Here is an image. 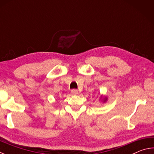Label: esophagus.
Instances as JSON below:
<instances>
[{
	"label": "esophagus",
	"mask_w": 154,
	"mask_h": 154,
	"mask_svg": "<svg viewBox=\"0 0 154 154\" xmlns=\"http://www.w3.org/2000/svg\"><path fill=\"white\" fill-rule=\"evenodd\" d=\"M71 93H72V94H73V95H77L78 94V90H76V89L72 90Z\"/></svg>",
	"instance_id": "34e87169"
}]
</instances>
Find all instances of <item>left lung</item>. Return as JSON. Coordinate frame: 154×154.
<instances>
[{
  "mask_svg": "<svg viewBox=\"0 0 154 154\" xmlns=\"http://www.w3.org/2000/svg\"><path fill=\"white\" fill-rule=\"evenodd\" d=\"M106 100V98H105V100Z\"/></svg>",
  "mask_w": 154,
  "mask_h": 154,
  "instance_id": "left-lung-1",
  "label": "left lung"
}]
</instances>
